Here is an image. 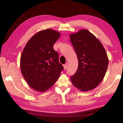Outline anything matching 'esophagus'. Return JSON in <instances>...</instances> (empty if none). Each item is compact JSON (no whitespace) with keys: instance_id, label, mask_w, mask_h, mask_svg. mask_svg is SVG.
Instances as JSON below:
<instances>
[{"instance_id":"obj_1","label":"esophagus","mask_w":123,"mask_h":123,"mask_svg":"<svg viewBox=\"0 0 123 123\" xmlns=\"http://www.w3.org/2000/svg\"><path fill=\"white\" fill-rule=\"evenodd\" d=\"M67 66H68V64L67 63H65L64 64H63V68L64 69H66L67 68Z\"/></svg>"}]
</instances>
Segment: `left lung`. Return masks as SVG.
I'll list each match as a JSON object with an SVG mask.
<instances>
[{
  "label": "left lung",
  "mask_w": 123,
  "mask_h": 123,
  "mask_svg": "<svg viewBox=\"0 0 123 123\" xmlns=\"http://www.w3.org/2000/svg\"><path fill=\"white\" fill-rule=\"evenodd\" d=\"M69 37L79 62L70 80L80 91H89L98 86L105 75L109 64L107 53L100 41L86 29L72 33Z\"/></svg>",
  "instance_id": "left-lung-1"
}]
</instances>
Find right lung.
Wrapping results in <instances>:
<instances>
[{"instance_id": "add662e5", "label": "right lung", "mask_w": 123, "mask_h": 123, "mask_svg": "<svg viewBox=\"0 0 123 123\" xmlns=\"http://www.w3.org/2000/svg\"><path fill=\"white\" fill-rule=\"evenodd\" d=\"M60 35L53 29L40 31L29 39L23 50L20 70L29 86L34 90L47 91L56 82L63 69L59 54L53 48Z\"/></svg>"}]
</instances>
